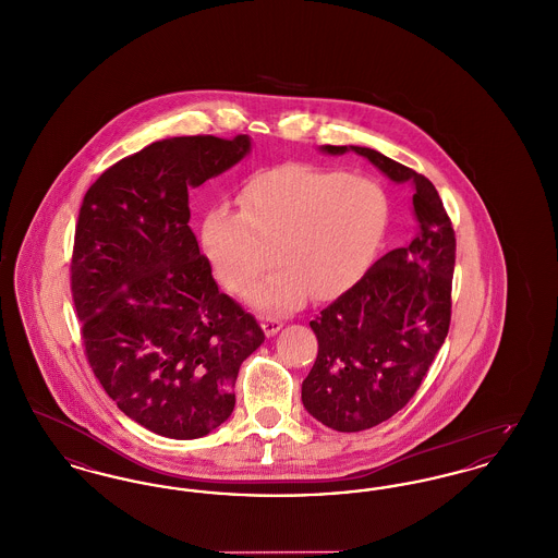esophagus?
<instances>
[{
    "label": "esophagus",
    "mask_w": 558,
    "mask_h": 558,
    "mask_svg": "<svg viewBox=\"0 0 558 558\" xmlns=\"http://www.w3.org/2000/svg\"><path fill=\"white\" fill-rule=\"evenodd\" d=\"M259 322H262V328H264V332H266L267 337H274V335H278V332L282 330V322L278 318L264 316Z\"/></svg>",
    "instance_id": "1"
}]
</instances>
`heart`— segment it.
I'll list each match as a JSON object with an SVG mask.
<instances>
[{"label": "heart", "mask_w": 558, "mask_h": 558, "mask_svg": "<svg viewBox=\"0 0 558 558\" xmlns=\"http://www.w3.org/2000/svg\"><path fill=\"white\" fill-rule=\"evenodd\" d=\"M242 211L205 215L203 246L217 278L244 291L276 257L280 266L246 299L253 307L287 312L310 292L347 291L364 274L387 226L380 186L357 173L282 165L257 173L240 194Z\"/></svg>", "instance_id": "obj_1"}]
</instances>
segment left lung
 Instances as JSON below:
<instances>
[{
	"mask_svg": "<svg viewBox=\"0 0 558 558\" xmlns=\"http://www.w3.org/2000/svg\"><path fill=\"white\" fill-rule=\"evenodd\" d=\"M324 155L355 153L393 184L414 190L418 232L389 251L310 326L318 357L301 387L305 410L341 433L389 421L418 391L448 337L456 236L425 175L366 146H319Z\"/></svg>",
	"mask_w": 558,
	"mask_h": 558,
	"instance_id": "8db88e82",
	"label": "left lung"
}]
</instances>
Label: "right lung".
<instances>
[{
  "label": "right lung",
  "mask_w": 558,
  "mask_h": 558,
  "mask_svg": "<svg viewBox=\"0 0 558 558\" xmlns=\"http://www.w3.org/2000/svg\"><path fill=\"white\" fill-rule=\"evenodd\" d=\"M248 135L155 142L107 169L81 205L73 299L92 371L137 425L198 439L236 403L240 364L266 341L213 280L187 190L251 153Z\"/></svg>",
  "instance_id": "add662e5"
}]
</instances>
